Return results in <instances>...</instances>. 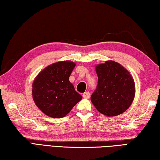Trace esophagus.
Instances as JSON below:
<instances>
[{"mask_svg":"<svg viewBox=\"0 0 160 160\" xmlns=\"http://www.w3.org/2000/svg\"><path fill=\"white\" fill-rule=\"evenodd\" d=\"M83 97L84 98H89V97H90V93L88 92H85V93H83Z\"/></svg>","mask_w":160,"mask_h":160,"instance_id":"34e87169","label":"esophagus"}]
</instances>
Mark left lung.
<instances>
[{
  "mask_svg": "<svg viewBox=\"0 0 160 160\" xmlns=\"http://www.w3.org/2000/svg\"><path fill=\"white\" fill-rule=\"evenodd\" d=\"M96 90L91 101L98 112L111 117L124 112L134 100L135 84L130 73L115 61L108 60L95 67Z\"/></svg>",
  "mask_w": 160,
  "mask_h": 160,
  "instance_id": "obj_1",
  "label": "left lung"
}]
</instances>
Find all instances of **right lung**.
Returning a JSON list of instances; mask_svg holds the SVG:
<instances>
[{
  "label": "right lung",
  "mask_w": 160,
  "mask_h": 160,
  "mask_svg": "<svg viewBox=\"0 0 160 160\" xmlns=\"http://www.w3.org/2000/svg\"><path fill=\"white\" fill-rule=\"evenodd\" d=\"M76 66L71 61H60L44 68L32 83V96L38 108L49 117L60 118L69 113L82 96L69 78Z\"/></svg>",
  "instance_id": "1"
}]
</instances>
